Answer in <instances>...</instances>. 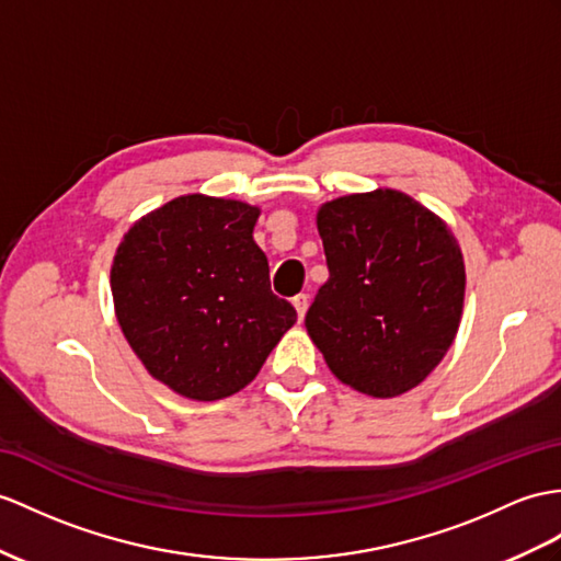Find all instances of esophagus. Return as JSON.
I'll list each match as a JSON object with an SVG mask.
<instances>
[{"label": "esophagus", "instance_id": "1", "mask_svg": "<svg viewBox=\"0 0 561 561\" xmlns=\"http://www.w3.org/2000/svg\"><path fill=\"white\" fill-rule=\"evenodd\" d=\"M293 305H295V309H297V317H299V321H302V319H305V313H307V307H309V295L299 293L297 297H293Z\"/></svg>", "mask_w": 561, "mask_h": 561}]
</instances>
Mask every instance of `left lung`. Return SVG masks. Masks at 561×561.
I'll return each mask as SVG.
<instances>
[{
	"label": "left lung",
	"mask_w": 561,
	"mask_h": 561,
	"mask_svg": "<svg viewBox=\"0 0 561 561\" xmlns=\"http://www.w3.org/2000/svg\"><path fill=\"white\" fill-rule=\"evenodd\" d=\"M328 280L305 317L328 368L374 398L419 386L457 335L463 259L438 216L398 190L323 204Z\"/></svg>",
	"instance_id": "1"
}]
</instances>
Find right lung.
I'll return each mask as SVG.
<instances>
[{
	"label": "right lung",
	"mask_w": 561,
	"mask_h": 561,
	"mask_svg": "<svg viewBox=\"0 0 561 561\" xmlns=\"http://www.w3.org/2000/svg\"><path fill=\"white\" fill-rule=\"evenodd\" d=\"M259 209L185 195L135 224L112 266L116 319L163 386L214 402L252 383L297 321L271 293L266 254L252 238Z\"/></svg>",
	"instance_id": "right-lung-1"
}]
</instances>
